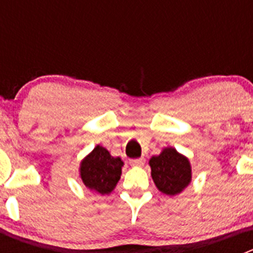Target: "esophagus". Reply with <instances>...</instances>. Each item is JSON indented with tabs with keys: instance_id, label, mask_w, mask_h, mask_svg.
<instances>
[{
	"instance_id": "1",
	"label": "esophagus",
	"mask_w": 253,
	"mask_h": 253,
	"mask_svg": "<svg viewBox=\"0 0 253 253\" xmlns=\"http://www.w3.org/2000/svg\"><path fill=\"white\" fill-rule=\"evenodd\" d=\"M146 160L144 158H137V160H130V165L131 166H138V167H142L144 165Z\"/></svg>"
}]
</instances>
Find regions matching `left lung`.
<instances>
[{
  "label": "left lung",
  "instance_id": "obj_1",
  "mask_svg": "<svg viewBox=\"0 0 253 253\" xmlns=\"http://www.w3.org/2000/svg\"><path fill=\"white\" fill-rule=\"evenodd\" d=\"M149 166L156 187L169 196L182 193L191 182L193 171L189 158L173 147H166L158 156H153Z\"/></svg>",
  "mask_w": 253,
  "mask_h": 253
}]
</instances>
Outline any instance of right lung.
I'll return each instance as SVG.
<instances>
[{"label": "right lung", "mask_w": 253, "mask_h": 253, "mask_svg": "<svg viewBox=\"0 0 253 253\" xmlns=\"http://www.w3.org/2000/svg\"><path fill=\"white\" fill-rule=\"evenodd\" d=\"M124 162L113 157L100 144L95 147L80 163V177L87 189L100 195H109L122 176Z\"/></svg>", "instance_id": "add662e5"}]
</instances>
